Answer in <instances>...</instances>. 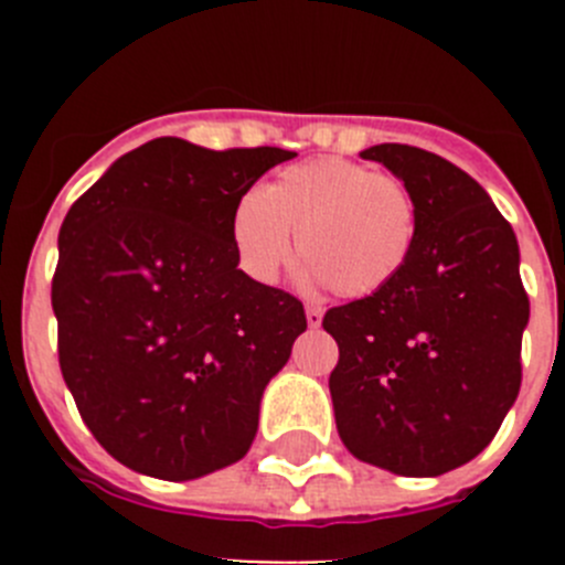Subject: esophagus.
Wrapping results in <instances>:
<instances>
[{
    "label": "esophagus",
    "mask_w": 565,
    "mask_h": 565,
    "mask_svg": "<svg viewBox=\"0 0 565 565\" xmlns=\"http://www.w3.org/2000/svg\"><path fill=\"white\" fill-rule=\"evenodd\" d=\"M306 319H308V326L319 328V326H322V308H319V306H308L306 308Z\"/></svg>",
    "instance_id": "obj_1"
}]
</instances>
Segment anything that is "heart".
<instances>
[{"instance_id": "b5f03b06", "label": "heart", "mask_w": 565, "mask_h": 565, "mask_svg": "<svg viewBox=\"0 0 565 565\" xmlns=\"http://www.w3.org/2000/svg\"><path fill=\"white\" fill-rule=\"evenodd\" d=\"M418 203L398 178L376 174L348 158L302 161L248 192L232 212L239 268L271 286L294 254L308 259L306 277L342 297H373L393 286L418 243Z\"/></svg>"}]
</instances>
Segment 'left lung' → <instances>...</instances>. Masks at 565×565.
Here are the masks:
<instances>
[{
  "label": "left lung",
  "mask_w": 565,
  "mask_h": 565,
  "mask_svg": "<svg viewBox=\"0 0 565 565\" xmlns=\"http://www.w3.org/2000/svg\"><path fill=\"white\" fill-rule=\"evenodd\" d=\"M418 203V243L402 277L331 308L337 430L359 461L433 478L472 461L521 391L529 297L521 252L495 203L456 163L407 143L359 152Z\"/></svg>",
  "instance_id": "left-lung-1"
}]
</instances>
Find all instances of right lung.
<instances>
[{"label": "right lung", "instance_id": "obj_1", "mask_svg": "<svg viewBox=\"0 0 565 565\" xmlns=\"http://www.w3.org/2000/svg\"><path fill=\"white\" fill-rule=\"evenodd\" d=\"M294 154L154 138L70 206L53 274L58 364L124 467L192 481L252 447L263 391L308 322L297 297L239 271L232 212Z\"/></svg>", "mask_w": 565, "mask_h": 565}]
</instances>
